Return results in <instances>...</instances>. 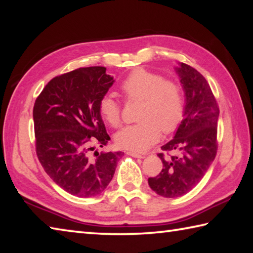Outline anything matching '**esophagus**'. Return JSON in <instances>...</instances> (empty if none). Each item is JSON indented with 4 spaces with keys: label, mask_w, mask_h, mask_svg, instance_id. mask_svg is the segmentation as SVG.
Wrapping results in <instances>:
<instances>
[{
    "label": "esophagus",
    "mask_w": 253,
    "mask_h": 253,
    "mask_svg": "<svg viewBox=\"0 0 253 253\" xmlns=\"http://www.w3.org/2000/svg\"><path fill=\"white\" fill-rule=\"evenodd\" d=\"M127 154H128V155L132 156V157H135V158H144L145 157L144 155H142V154H138L136 152H127Z\"/></svg>",
    "instance_id": "obj_1"
}]
</instances>
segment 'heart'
Here are the masks:
<instances>
[{
    "label": "heart",
    "mask_w": 253,
    "mask_h": 253,
    "mask_svg": "<svg viewBox=\"0 0 253 253\" xmlns=\"http://www.w3.org/2000/svg\"><path fill=\"white\" fill-rule=\"evenodd\" d=\"M126 100H138V123L126 126L115 137L118 147L143 152L157 142L161 131L175 130L184 115L182 89L173 80L164 79L160 74L138 68L131 71L121 84ZM101 117L113 127L122 123L121 104L107 95L99 102Z\"/></svg>",
    "instance_id": "heart-1"
}]
</instances>
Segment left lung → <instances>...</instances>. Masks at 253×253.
Returning a JSON list of instances; mask_svg holds the SVG:
<instances>
[{"label": "left lung", "mask_w": 253, "mask_h": 253, "mask_svg": "<svg viewBox=\"0 0 253 253\" xmlns=\"http://www.w3.org/2000/svg\"><path fill=\"white\" fill-rule=\"evenodd\" d=\"M184 93L183 121L172 140L162 149L174 152L168 158L158 154L163 169L148 178V185L163 198H178L190 192L203 178L216 155L219 106L208 81L198 70L185 63L175 68Z\"/></svg>", "instance_id": "8db88e82"}]
</instances>
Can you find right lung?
Returning <instances> with one entry per match:
<instances>
[{
  "mask_svg": "<svg viewBox=\"0 0 253 253\" xmlns=\"http://www.w3.org/2000/svg\"><path fill=\"white\" fill-rule=\"evenodd\" d=\"M114 81L105 67L79 68L51 79L34 102L38 158L57 185L79 198L102 193L123 155L90 153L110 140L99 102Z\"/></svg>",
  "mask_w": 253,
  "mask_h": 253,
  "instance_id": "1",
  "label": "right lung"
}]
</instances>
